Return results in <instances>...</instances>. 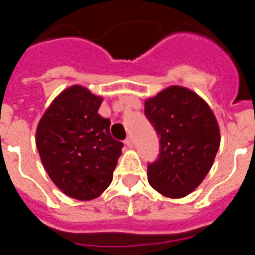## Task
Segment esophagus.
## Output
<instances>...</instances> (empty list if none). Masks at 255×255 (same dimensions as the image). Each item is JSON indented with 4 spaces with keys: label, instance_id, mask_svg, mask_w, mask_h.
<instances>
[{
    "label": "esophagus",
    "instance_id": "34e87169",
    "mask_svg": "<svg viewBox=\"0 0 255 255\" xmlns=\"http://www.w3.org/2000/svg\"><path fill=\"white\" fill-rule=\"evenodd\" d=\"M125 144H126V145H128V147H129V148L134 147V139H132L131 136H128V138H126V140H125Z\"/></svg>",
    "mask_w": 255,
    "mask_h": 255
}]
</instances>
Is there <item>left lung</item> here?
<instances>
[{"mask_svg":"<svg viewBox=\"0 0 255 255\" xmlns=\"http://www.w3.org/2000/svg\"><path fill=\"white\" fill-rule=\"evenodd\" d=\"M159 136V154L148 164V181L168 198L195 190L211 170L220 147L215 115L197 93L172 85L144 103Z\"/></svg>","mask_w":255,"mask_h":255,"instance_id":"obj_1","label":"left lung"}]
</instances>
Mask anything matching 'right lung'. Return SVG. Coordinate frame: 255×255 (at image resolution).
Returning <instances> with one entry per match:
<instances>
[{"instance_id":"add662e5","label":"right lung","mask_w":255,"mask_h":255,"mask_svg":"<svg viewBox=\"0 0 255 255\" xmlns=\"http://www.w3.org/2000/svg\"><path fill=\"white\" fill-rule=\"evenodd\" d=\"M102 98L80 85L65 89L37 128L40 159L48 176L78 200L100 197L111 184L121 148L110 132V120L98 115Z\"/></svg>"}]
</instances>
